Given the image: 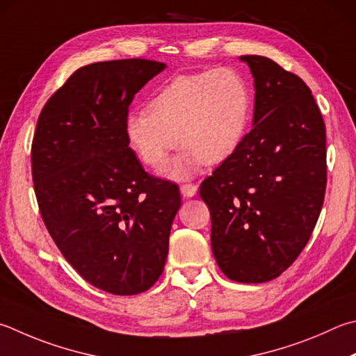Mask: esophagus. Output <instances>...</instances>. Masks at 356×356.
<instances>
[{"instance_id": "esophagus-1", "label": "esophagus", "mask_w": 356, "mask_h": 356, "mask_svg": "<svg viewBox=\"0 0 356 356\" xmlns=\"http://www.w3.org/2000/svg\"><path fill=\"white\" fill-rule=\"evenodd\" d=\"M197 191V185L195 184H184L180 185V193H182L184 197H193Z\"/></svg>"}]
</instances>
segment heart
<instances>
[{
	"instance_id": "obj_1",
	"label": "heart",
	"mask_w": 356,
	"mask_h": 356,
	"mask_svg": "<svg viewBox=\"0 0 356 356\" xmlns=\"http://www.w3.org/2000/svg\"><path fill=\"white\" fill-rule=\"evenodd\" d=\"M252 112L249 83L235 68L219 67L174 76L149 102V111L124 118V137L152 170L163 168L170 152L184 145L165 170L184 180L205 165H219L240 149Z\"/></svg>"
}]
</instances>
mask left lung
<instances>
[{"label": "left lung", "mask_w": 356, "mask_h": 356, "mask_svg": "<svg viewBox=\"0 0 356 356\" xmlns=\"http://www.w3.org/2000/svg\"><path fill=\"white\" fill-rule=\"evenodd\" d=\"M254 76V127L200 184L211 250L230 280L279 277L305 248L327 185L325 124L299 76L263 56H241Z\"/></svg>", "instance_id": "obj_1"}]
</instances>
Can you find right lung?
Returning <instances> with one entry per match:
<instances>
[{"mask_svg":"<svg viewBox=\"0 0 356 356\" xmlns=\"http://www.w3.org/2000/svg\"><path fill=\"white\" fill-rule=\"evenodd\" d=\"M165 63L96 62L76 70L38 116L31 161L43 222L90 285L116 296L163 273L177 185L147 174L124 137L129 106Z\"/></svg>","mask_w":356,"mask_h":356,"instance_id":"add662e5","label":"right lung"}]
</instances>
